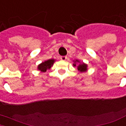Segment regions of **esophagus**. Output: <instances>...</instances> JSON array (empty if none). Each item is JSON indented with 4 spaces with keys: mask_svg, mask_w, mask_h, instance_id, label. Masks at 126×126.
I'll return each instance as SVG.
<instances>
[{
    "mask_svg": "<svg viewBox=\"0 0 126 126\" xmlns=\"http://www.w3.org/2000/svg\"><path fill=\"white\" fill-rule=\"evenodd\" d=\"M67 58V56H61V60L62 61H65Z\"/></svg>",
    "mask_w": 126,
    "mask_h": 126,
    "instance_id": "34e87169",
    "label": "esophagus"
}]
</instances>
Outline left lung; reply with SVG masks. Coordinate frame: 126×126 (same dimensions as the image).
Here are the masks:
<instances>
[{"mask_svg":"<svg viewBox=\"0 0 126 126\" xmlns=\"http://www.w3.org/2000/svg\"><path fill=\"white\" fill-rule=\"evenodd\" d=\"M77 63H79V65H77ZM73 65L74 66H77L78 70L81 72H85V71H87V65H86V64L84 63H81L80 61H78V60L74 61Z\"/></svg>","mask_w":126,"mask_h":126,"instance_id":"left-lung-1","label":"left lung"}]
</instances>
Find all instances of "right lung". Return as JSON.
I'll return each mask as SVG.
<instances>
[{"mask_svg": "<svg viewBox=\"0 0 126 126\" xmlns=\"http://www.w3.org/2000/svg\"><path fill=\"white\" fill-rule=\"evenodd\" d=\"M54 61H55V60L51 59V60H47L44 62H42L41 64L38 65L37 69L41 72H46L47 69H50L51 68V66H52L53 64H54Z\"/></svg>", "mask_w": 126, "mask_h": 126, "instance_id": "1", "label": "right lung"}]
</instances>
